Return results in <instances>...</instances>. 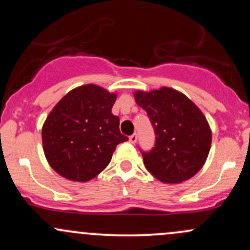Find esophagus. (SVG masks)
I'll return each instance as SVG.
<instances>
[{
	"label": "esophagus",
	"mask_w": 250,
	"mask_h": 250,
	"mask_svg": "<svg viewBox=\"0 0 250 250\" xmlns=\"http://www.w3.org/2000/svg\"><path fill=\"white\" fill-rule=\"evenodd\" d=\"M136 141H137V135L136 134H133L131 135V136H129V142L130 143H136Z\"/></svg>",
	"instance_id": "34e87169"
}]
</instances>
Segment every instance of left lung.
I'll list each match as a JSON object with an SVG mask.
<instances>
[{
    "instance_id": "obj_1",
    "label": "left lung",
    "mask_w": 250,
    "mask_h": 250,
    "mask_svg": "<svg viewBox=\"0 0 250 250\" xmlns=\"http://www.w3.org/2000/svg\"><path fill=\"white\" fill-rule=\"evenodd\" d=\"M134 97L156 135L155 147L142 153L149 173L163 183H181L199 173L211 146L210 127L199 107L169 87L136 90Z\"/></svg>"
}]
</instances>
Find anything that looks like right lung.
Masks as SVG:
<instances>
[{
	"label": "right lung",
	"mask_w": 250,
	"mask_h": 250,
	"mask_svg": "<svg viewBox=\"0 0 250 250\" xmlns=\"http://www.w3.org/2000/svg\"><path fill=\"white\" fill-rule=\"evenodd\" d=\"M117 94L96 84L77 87L56 103L42 127L50 167L64 179L87 182L110 162L119 143L120 119L111 113Z\"/></svg>",
	"instance_id": "1"
}]
</instances>
